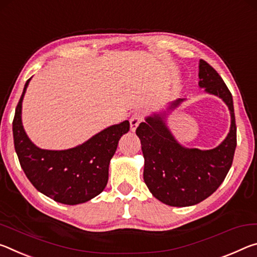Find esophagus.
I'll list each match as a JSON object with an SVG mask.
<instances>
[{
  "label": "esophagus",
  "mask_w": 257,
  "mask_h": 257,
  "mask_svg": "<svg viewBox=\"0 0 257 257\" xmlns=\"http://www.w3.org/2000/svg\"><path fill=\"white\" fill-rule=\"evenodd\" d=\"M144 120V116H142L141 112H134L131 119H130V124H131V131L134 132L139 126V124Z\"/></svg>",
  "instance_id": "34e87169"
}]
</instances>
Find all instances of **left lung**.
Here are the masks:
<instances>
[{
	"instance_id": "1",
	"label": "left lung",
	"mask_w": 257,
	"mask_h": 257,
	"mask_svg": "<svg viewBox=\"0 0 257 257\" xmlns=\"http://www.w3.org/2000/svg\"><path fill=\"white\" fill-rule=\"evenodd\" d=\"M199 86L223 100L231 113L230 132L220 146L211 150L184 148L172 136L163 115L157 113L147 117L136 131L145 157L147 187L155 198L175 207L196 205L216 191L232 165L237 147L233 101L228 86L203 59L199 61ZM182 101L172 102L170 109Z\"/></svg>"
}]
</instances>
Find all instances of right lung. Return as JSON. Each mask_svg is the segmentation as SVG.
Instances as JSON below:
<instances>
[{
	"label": "right lung",
	"mask_w": 257,
	"mask_h": 257,
	"mask_svg": "<svg viewBox=\"0 0 257 257\" xmlns=\"http://www.w3.org/2000/svg\"><path fill=\"white\" fill-rule=\"evenodd\" d=\"M31 78L25 84L12 121L15 149L32 184L58 203L77 205L94 198L108 182L109 163L128 120L109 126L83 145L67 150H45L29 140L22 123V103Z\"/></svg>",
	"instance_id": "obj_1"
}]
</instances>
